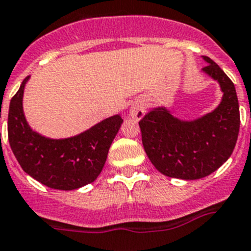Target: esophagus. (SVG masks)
Here are the masks:
<instances>
[{
  "label": "esophagus",
  "mask_w": 251,
  "mask_h": 251,
  "mask_svg": "<svg viewBox=\"0 0 251 251\" xmlns=\"http://www.w3.org/2000/svg\"><path fill=\"white\" fill-rule=\"evenodd\" d=\"M129 114L132 118L139 121V119L143 118L144 114H146V107H144V104L142 102L133 103L132 107H130L129 109Z\"/></svg>",
  "instance_id": "1"
}]
</instances>
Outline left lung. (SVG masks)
Returning a JSON list of instances; mask_svg holds the SVG:
<instances>
[{
	"instance_id": "1",
	"label": "left lung",
	"mask_w": 251,
	"mask_h": 251,
	"mask_svg": "<svg viewBox=\"0 0 251 251\" xmlns=\"http://www.w3.org/2000/svg\"><path fill=\"white\" fill-rule=\"evenodd\" d=\"M206 75L223 91L211 113L192 122L180 121L165 108H155L139 121L144 151L151 164L171 178L201 179L215 172L230 157L240 127L234 83L213 59L204 56Z\"/></svg>"
}]
</instances>
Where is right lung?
Wrapping results in <instances>:
<instances>
[{
  "mask_svg": "<svg viewBox=\"0 0 251 251\" xmlns=\"http://www.w3.org/2000/svg\"><path fill=\"white\" fill-rule=\"evenodd\" d=\"M26 77L11 100L8 110V142L25 172L48 188L73 190L97 179L104 167L108 151L123 119L113 116L91 129L66 139H50L33 132L22 109Z\"/></svg>",
  "mask_w": 251,
  "mask_h": 251,
  "instance_id": "1",
  "label": "right lung"
}]
</instances>
